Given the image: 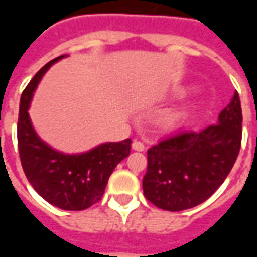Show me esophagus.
I'll list each match as a JSON object with an SVG mask.
<instances>
[{"label":"esophagus","mask_w":257,"mask_h":257,"mask_svg":"<svg viewBox=\"0 0 257 257\" xmlns=\"http://www.w3.org/2000/svg\"><path fill=\"white\" fill-rule=\"evenodd\" d=\"M132 149H134V150H136V151H145L146 146H145V143L142 142V140L135 139L134 143H132Z\"/></svg>","instance_id":"esophagus-1"}]
</instances>
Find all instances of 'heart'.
I'll return each mask as SVG.
<instances>
[{
  "instance_id": "heart-1",
  "label": "heart",
  "mask_w": 257,
  "mask_h": 257,
  "mask_svg": "<svg viewBox=\"0 0 257 257\" xmlns=\"http://www.w3.org/2000/svg\"><path fill=\"white\" fill-rule=\"evenodd\" d=\"M176 115H173V114H171V115H168L167 117V122L168 123H173L175 122V121H176Z\"/></svg>"
}]
</instances>
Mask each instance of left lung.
<instances>
[{
  "instance_id": "1",
  "label": "left lung",
  "mask_w": 257,
  "mask_h": 257,
  "mask_svg": "<svg viewBox=\"0 0 257 257\" xmlns=\"http://www.w3.org/2000/svg\"><path fill=\"white\" fill-rule=\"evenodd\" d=\"M242 139V110L235 93L217 123L202 131H180L147 151L145 197L171 212L190 209L209 198L235 164Z\"/></svg>"
}]
</instances>
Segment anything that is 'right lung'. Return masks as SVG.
<instances>
[{"label":"right lung","instance_id":"right-lung-1","mask_svg":"<svg viewBox=\"0 0 257 257\" xmlns=\"http://www.w3.org/2000/svg\"><path fill=\"white\" fill-rule=\"evenodd\" d=\"M62 58L45 64L22 93L18 147L26 178L42 198L60 209L84 210L100 201L112 171L129 156L132 142L103 143L84 154L67 156L51 149L37 136L29 117L33 92L44 73Z\"/></svg>","mask_w":257,"mask_h":257}]
</instances>
